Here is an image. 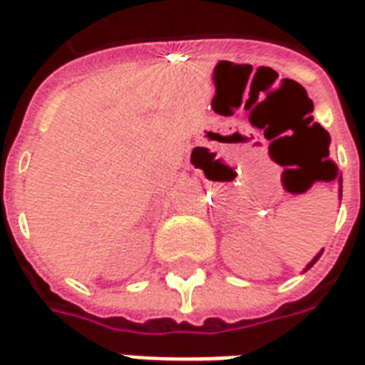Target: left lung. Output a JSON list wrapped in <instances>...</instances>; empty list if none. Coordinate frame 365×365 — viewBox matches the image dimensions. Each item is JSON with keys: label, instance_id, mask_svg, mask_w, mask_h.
Masks as SVG:
<instances>
[{"label": "left lung", "instance_id": "left-lung-1", "mask_svg": "<svg viewBox=\"0 0 365 365\" xmlns=\"http://www.w3.org/2000/svg\"><path fill=\"white\" fill-rule=\"evenodd\" d=\"M338 185H340V188H338V198H340V200H342V177L338 178ZM322 252H324V250H320L319 253H317V255H314V257H312L311 261H309V263H307V267H304V269H302V273H304V271H309L312 267V265H314V263H317V261H319V257L320 255H322Z\"/></svg>", "mask_w": 365, "mask_h": 365}]
</instances>
